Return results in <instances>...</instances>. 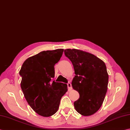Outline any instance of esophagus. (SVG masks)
Wrapping results in <instances>:
<instances>
[{
    "instance_id": "esophagus-1",
    "label": "esophagus",
    "mask_w": 130,
    "mask_h": 130,
    "mask_svg": "<svg viewBox=\"0 0 130 130\" xmlns=\"http://www.w3.org/2000/svg\"><path fill=\"white\" fill-rule=\"evenodd\" d=\"M68 85V90L69 91H70L72 90V84H71L70 82L68 83L67 84Z\"/></svg>"
}]
</instances>
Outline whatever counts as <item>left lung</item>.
I'll list each match as a JSON object with an SVG mask.
<instances>
[{
	"instance_id": "1",
	"label": "left lung",
	"mask_w": 130,
	"mask_h": 130,
	"mask_svg": "<svg viewBox=\"0 0 130 130\" xmlns=\"http://www.w3.org/2000/svg\"><path fill=\"white\" fill-rule=\"evenodd\" d=\"M64 53L74 69L72 87L79 93V98L74 103L75 110L84 116L92 115L100 108L107 92L109 76L105 63L81 50L67 49Z\"/></svg>"
}]
</instances>
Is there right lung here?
I'll list each match as a JSON object with an SVG mask.
<instances>
[{
	"label": "right lung",
	"instance_id": "right-lung-1",
	"mask_svg": "<svg viewBox=\"0 0 130 130\" xmlns=\"http://www.w3.org/2000/svg\"><path fill=\"white\" fill-rule=\"evenodd\" d=\"M63 52V49L40 52L25 60L19 73L27 102L35 112L45 117L57 112L61 99L68 91L67 84L53 79L54 66Z\"/></svg>",
	"mask_w": 130,
	"mask_h": 130
}]
</instances>
